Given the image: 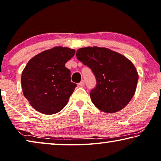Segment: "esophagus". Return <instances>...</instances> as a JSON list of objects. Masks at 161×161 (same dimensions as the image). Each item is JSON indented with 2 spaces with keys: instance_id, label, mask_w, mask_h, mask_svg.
<instances>
[{
  "instance_id": "34e87169",
  "label": "esophagus",
  "mask_w": 161,
  "mask_h": 161,
  "mask_svg": "<svg viewBox=\"0 0 161 161\" xmlns=\"http://www.w3.org/2000/svg\"><path fill=\"white\" fill-rule=\"evenodd\" d=\"M79 86H80V87H84V86H85V81L84 80H81L80 83H79V85H78Z\"/></svg>"
}]
</instances>
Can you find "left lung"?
Here are the masks:
<instances>
[{
	"mask_svg": "<svg viewBox=\"0 0 161 161\" xmlns=\"http://www.w3.org/2000/svg\"><path fill=\"white\" fill-rule=\"evenodd\" d=\"M76 56L95 76L96 86L90 94L93 104L105 113L124 108L133 97L138 81L133 64L125 56L105 47H82Z\"/></svg>",
	"mask_w": 161,
	"mask_h": 161,
	"instance_id": "obj_1",
	"label": "left lung"
}]
</instances>
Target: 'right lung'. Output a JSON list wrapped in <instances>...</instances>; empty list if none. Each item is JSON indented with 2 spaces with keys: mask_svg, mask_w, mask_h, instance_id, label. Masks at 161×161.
<instances>
[{
  "mask_svg": "<svg viewBox=\"0 0 161 161\" xmlns=\"http://www.w3.org/2000/svg\"><path fill=\"white\" fill-rule=\"evenodd\" d=\"M75 50L55 47L45 50L28 62L21 74L23 94L30 105L42 114H53L65 107L76 87L65 64Z\"/></svg>",
  "mask_w": 161,
  "mask_h": 161,
  "instance_id": "obj_1",
  "label": "right lung"
}]
</instances>
